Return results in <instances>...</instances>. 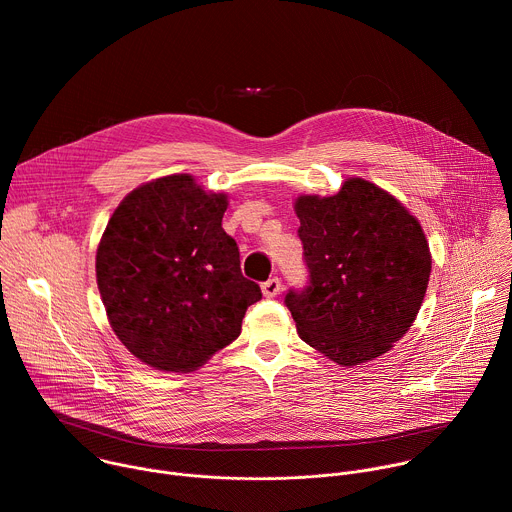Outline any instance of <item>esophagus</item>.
<instances>
[{
	"instance_id": "1",
	"label": "esophagus",
	"mask_w": 512,
	"mask_h": 512,
	"mask_svg": "<svg viewBox=\"0 0 512 512\" xmlns=\"http://www.w3.org/2000/svg\"><path fill=\"white\" fill-rule=\"evenodd\" d=\"M279 289H281V279L279 277H271L265 283H261V291H263L265 298H275L279 294Z\"/></svg>"
}]
</instances>
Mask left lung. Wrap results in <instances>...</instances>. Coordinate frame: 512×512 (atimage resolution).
<instances>
[{"label": "left lung", "mask_w": 512, "mask_h": 512, "mask_svg": "<svg viewBox=\"0 0 512 512\" xmlns=\"http://www.w3.org/2000/svg\"><path fill=\"white\" fill-rule=\"evenodd\" d=\"M310 287L285 304L300 338L342 367L389 352L423 304L431 253L417 218L377 184L348 178L294 202Z\"/></svg>", "instance_id": "1"}]
</instances>
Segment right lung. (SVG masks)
<instances>
[{
    "label": "right lung",
    "mask_w": 512,
    "mask_h": 512,
    "mask_svg": "<svg viewBox=\"0 0 512 512\" xmlns=\"http://www.w3.org/2000/svg\"><path fill=\"white\" fill-rule=\"evenodd\" d=\"M225 192L190 174L131 190L97 247V285L121 344L164 373H190L241 334L261 289L223 229Z\"/></svg>",
    "instance_id": "right-lung-1"
}]
</instances>
